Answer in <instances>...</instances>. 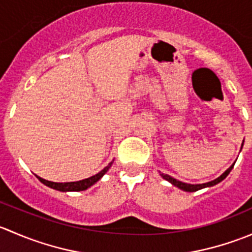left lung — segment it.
<instances>
[{
	"label": "left lung",
	"instance_id": "obj_1",
	"mask_svg": "<svg viewBox=\"0 0 252 252\" xmlns=\"http://www.w3.org/2000/svg\"><path fill=\"white\" fill-rule=\"evenodd\" d=\"M233 167H234V163H233L232 166H230L229 168H228L227 171L224 172V173L220 175V177H218L217 179L212 180V182L204 183V184H188V183L180 182V180L174 179L173 177H171V175H168V174H164V173H161V177L163 178V179H166L167 182L171 183V184H173L174 187H177V188H179V189L184 190V191L194 192V191H197V190H200V189H204V188L213 187V185H216V184H218V183H220V182H222V180L224 179V178L230 173V171H232V169H233Z\"/></svg>",
	"mask_w": 252,
	"mask_h": 252
}]
</instances>
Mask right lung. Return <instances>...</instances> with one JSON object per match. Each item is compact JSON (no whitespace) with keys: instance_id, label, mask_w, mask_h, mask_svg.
Instances as JSON below:
<instances>
[{"instance_id":"add662e5","label":"right lung","mask_w":252,"mask_h":252,"mask_svg":"<svg viewBox=\"0 0 252 252\" xmlns=\"http://www.w3.org/2000/svg\"><path fill=\"white\" fill-rule=\"evenodd\" d=\"M112 163H113V162H110V163H108V166L105 167V168H103L101 172H98L97 174L93 175V177H90V178H86V179L79 180V182L55 183V182H48V180L42 179V178L37 177V175H36V178L42 183V184L46 185V187L52 188V189H55V190H60V191H83V190H86L88 188H90L91 185L95 184L96 182H98V180L103 177V174H105L106 172L111 168Z\"/></svg>"}]
</instances>
